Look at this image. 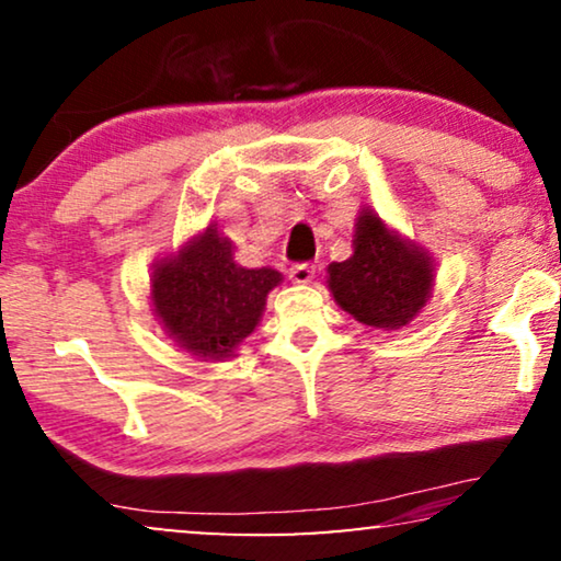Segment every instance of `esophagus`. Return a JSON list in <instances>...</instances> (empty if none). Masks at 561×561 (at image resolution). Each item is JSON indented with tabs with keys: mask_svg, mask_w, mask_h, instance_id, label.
I'll list each match as a JSON object with an SVG mask.
<instances>
[{
	"mask_svg": "<svg viewBox=\"0 0 561 561\" xmlns=\"http://www.w3.org/2000/svg\"><path fill=\"white\" fill-rule=\"evenodd\" d=\"M313 273H317V267L309 265V263H301V265H294L288 271V278L298 283V286H306V283L313 280Z\"/></svg>",
	"mask_w": 561,
	"mask_h": 561,
	"instance_id": "esophagus-1",
	"label": "esophagus"
}]
</instances>
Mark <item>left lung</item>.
Segmentation results:
<instances>
[{"label": "left lung", "instance_id": "left-lung-1", "mask_svg": "<svg viewBox=\"0 0 561 561\" xmlns=\"http://www.w3.org/2000/svg\"><path fill=\"white\" fill-rule=\"evenodd\" d=\"M434 271L432 252L363 206L352 232V255L327 267V286L336 306L359 324L393 332L409 327L426 306Z\"/></svg>", "mask_w": 561, "mask_h": 561}]
</instances>
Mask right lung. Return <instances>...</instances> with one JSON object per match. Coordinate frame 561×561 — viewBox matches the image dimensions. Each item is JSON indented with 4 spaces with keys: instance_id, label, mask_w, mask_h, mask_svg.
<instances>
[{
    "instance_id": "obj_1",
    "label": "right lung",
    "mask_w": 561,
    "mask_h": 561,
    "mask_svg": "<svg viewBox=\"0 0 561 561\" xmlns=\"http://www.w3.org/2000/svg\"><path fill=\"white\" fill-rule=\"evenodd\" d=\"M273 267H244L217 225L188 237L152 263L150 304L163 332L191 357L225 363L255 332L267 294L280 286Z\"/></svg>"
}]
</instances>
